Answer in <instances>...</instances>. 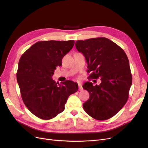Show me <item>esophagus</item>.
<instances>
[{
    "label": "esophagus",
    "instance_id": "esophagus-1",
    "mask_svg": "<svg viewBox=\"0 0 148 148\" xmlns=\"http://www.w3.org/2000/svg\"><path fill=\"white\" fill-rule=\"evenodd\" d=\"M78 85H79V90H83V88L82 86V84L79 82H78Z\"/></svg>",
    "mask_w": 148,
    "mask_h": 148
}]
</instances>
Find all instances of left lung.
Segmentation results:
<instances>
[{
	"mask_svg": "<svg viewBox=\"0 0 148 148\" xmlns=\"http://www.w3.org/2000/svg\"><path fill=\"white\" fill-rule=\"evenodd\" d=\"M75 47L88 64L89 79L100 78L99 85L84 83L83 88L89 93L83 108L99 121L113 117L127 103L132 84V75L126 53L108 38L100 37L77 41Z\"/></svg>",
	"mask_w": 148,
	"mask_h": 148,
	"instance_id": "obj_1",
	"label": "left lung"
}]
</instances>
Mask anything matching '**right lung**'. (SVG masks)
Listing matches in <instances>:
<instances>
[{
    "label": "right lung",
    "instance_id": "add662e5",
    "mask_svg": "<svg viewBox=\"0 0 148 148\" xmlns=\"http://www.w3.org/2000/svg\"><path fill=\"white\" fill-rule=\"evenodd\" d=\"M74 41H42L34 44L21 56L17 80L25 106L36 117L52 119L65 109L70 95L78 84L66 80L60 84L52 79L54 69L72 49Z\"/></svg>",
    "mask_w": 148,
    "mask_h": 148
}]
</instances>
